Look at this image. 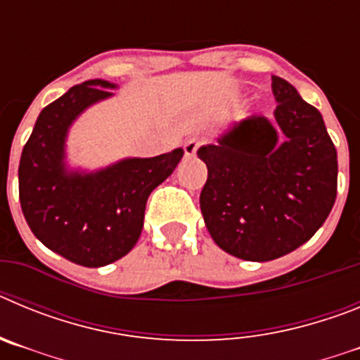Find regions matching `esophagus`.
Segmentation results:
<instances>
[{
    "mask_svg": "<svg viewBox=\"0 0 360 360\" xmlns=\"http://www.w3.org/2000/svg\"><path fill=\"white\" fill-rule=\"evenodd\" d=\"M200 146H202V139H198V136L189 139V141L184 144V153H186V157H195Z\"/></svg>",
    "mask_w": 360,
    "mask_h": 360,
    "instance_id": "1",
    "label": "esophagus"
}]
</instances>
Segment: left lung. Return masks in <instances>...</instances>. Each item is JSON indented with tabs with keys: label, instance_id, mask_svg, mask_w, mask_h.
<instances>
[{
	"label": "left lung",
	"instance_id": "left-lung-1",
	"mask_svg": "<svg viewBox=\"0 0 360 360\" xmlns=\"http://www.w3.org/2000/svg\"><path fill=\"white\" fill-rule=\"evenodd\" d=\"M272 94L274 119L247 117L198 149L207 165L205 227L219 249L247 262H270L307 243L337 196V151L323 115L276 75Z\"/></svg>",
	"mask_w": 360,
	"mask_h": 360
}]
</instances>
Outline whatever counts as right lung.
<instances>
[{
	"label": "right lung",
	"instance_id": "1",
	"mask_svg": "<svg viewBox=\"0 0 360 360\" xmlns=\"http://www.w3.org/2000/svg\"><path fill=\"white\" fill-rule=\"evenodd\" d=\"M115 88L103 79L70 88L41 111L19 162V202L34 236L90 269L110 265L135 247L151 191L184 157L176 148L153 158H122L97 171L66 164L72 124Z\"/></svg>",
	"mask_w": 360,
	"mask_h": 360
}]
</instances>
